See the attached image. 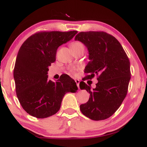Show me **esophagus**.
<instances>
[{"mask_svg":"<svg viewBox=\"0 0 147 147\" xmlns=\"http://www.w3.org/2000/svg\"><path fill=\"white\" fill-rule=\"evenodd\" d=\"M75 82H76V85H77L78 87V88L80 89V86H79V85H80V80H75Z\"/></svg>","mask_w":147,"mask_h":147,"instance_id":"obj_1","label":"esophagus"}]
</instances>
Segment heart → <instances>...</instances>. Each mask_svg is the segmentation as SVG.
Returning a JSON list of instances; mask_svg holds the SVG:
<instances>
[{
	"mask_svg": "<svg viewBox=\"0 0 147 147\" xmlns=\"http://www.w3.org/2000/svg\"><path fill=\"white\" fill-rule=\"evenodd\" d=\"M71 47L73 51H76L78 49H84V45L83 43L79 41H74L71 43ZM78 69L76 67H71L69 69V71L72 74L76 75Z\"/></svg>",
	"mask_w": 147,
	"mask_h": 147,
	"instance_id": "b5f03b06",
	"label": "heart"
}]
</instances>
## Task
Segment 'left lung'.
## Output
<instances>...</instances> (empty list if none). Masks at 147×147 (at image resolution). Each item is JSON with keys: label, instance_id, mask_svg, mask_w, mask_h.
<instances>
[{"label": "left lung", "instance_id": "1", "mask_svg": "<svg viewBox=\"0 0 147 147\" xmlns=\"http://www.w3.org/2000/svg\"><path fill=\"white\" fill-rule=\"evenodd\" d=\"M75 40L84 43L89 52L90 61L83 81L95 76L98 80L93 90L80 82V89L90 95L88 101L80 105V110L90 119H106L115 113L127 95L131 78L129 58L118 40L106 32H80Z\"/></svg>", "mask_w": 147, "mask_h": 147}]
</instances>
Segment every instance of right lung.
I'll return each mask as SVG.
<instances>
[{
	"label": "right lung",
	"instance_id": "obj_1",
	"mask_svg": "<svg viewBox=\"0 0 147 147\" xmlns=\"http://www.w3.org/2000/svg\"><path fill=\"white\" fill-rule=\"evenodd\" d=\"M77 31L39 32L28 38L19 50L14 68L16 92L28 114L46 118L57 113L64 95L78 90L75 82L64 74L55 82L48 79L49 66L55 61L58 47Z\"/></svg>",
	"mask_w": 147,
	"mask_h": 147
}]
</instances>
